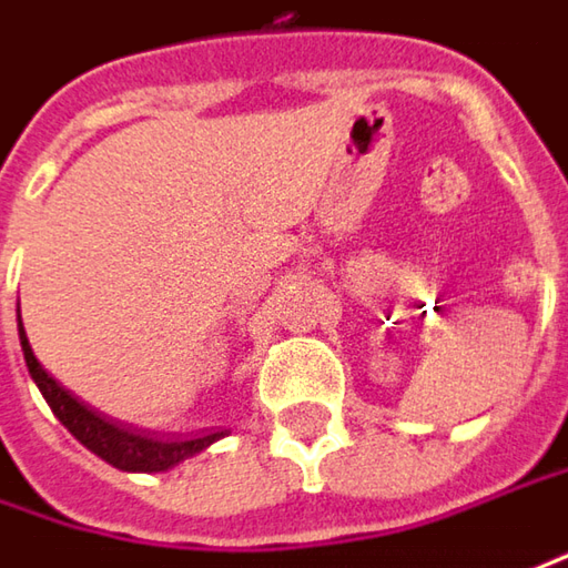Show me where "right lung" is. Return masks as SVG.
Returning <instances> with one entry per match:
<instances>
[{
  "instance_id": "1",
  "label": "right lung",
  "mask_w": 568,
  "mask_h": 568,
  "mask_svg": "<svg viewBox=\"0 0 568 568\" xmlns=\"http://www.w3.org/2000/svg\"><path fill=\"white\" fill-rule=\"evenodd\" d=\"M18 336H21V349H24L28 372H31V378L40 387L43 400L53 409V416L85 445L91 455L108 460L116 470H126V474H161V470L178 467L186 457L206 452L212 442H219V438L229 435V432H210V435L186 438V442H161V438H145V435L123 429L113 419H104L101 413L85 407L53 375H47V368L40 365L34 349H31V343H28V333L21 327V311H18Z\"/></svg>"
}]
</instances>
